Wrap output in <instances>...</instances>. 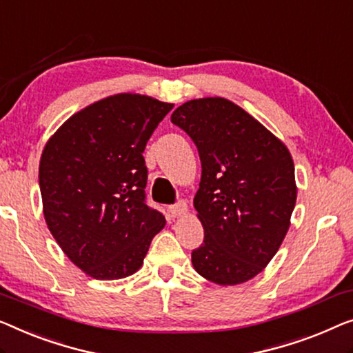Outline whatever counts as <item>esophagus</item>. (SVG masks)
<instances>
[{
    "label": "esophagus",
    "mask_w": 353,
    "mask_h": 353,
    "mask_svg": "<svg viewBox=\"0 0 353 353\" xmlns=\"http://www.w3.org/2000/svg\"><path fill=\"white\" fill-rule=\"evenodd\" d=\"M186 210H188L186 203L183 202V201H180V202L173 203V205L168 207V214H170L172 218H178V216H181V214L185 213Z\"/></svg>",
    "instance_id": "1"
}]
</instances>
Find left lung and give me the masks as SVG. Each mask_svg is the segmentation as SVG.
Masks as SVG:
<instances>
[{
	"mask_svg": "<svg viewBox=\"0 0 353 353\" xmlns=\"http://www.w3.org/2000/svg\"><path fill=\"white\" fill-rule=\"evenodd\" d=\"M172 122L196 145L202 164L194 207L203 243L192 265L218 285L253 279L282 245L296 203L294 164L287 146L226 99H199Z\"/></svg>",
	"mask_w": 353,
	"mask_h": 353,
	"instance_id": "left-lung-1",
	"label": "left lung"
}]
</instances>
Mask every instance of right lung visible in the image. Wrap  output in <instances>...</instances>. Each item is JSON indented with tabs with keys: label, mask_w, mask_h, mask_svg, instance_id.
I'll return each mask as SVG.
<instances>
[{
	"label": "right lung",
	"mask_w": 353,
	"mask_h": 353,
	"mask_svg": "<svg viewBox=\"0 0 353 353\" xmlns=\"http://www.w3.org/2000/svg\"><path fill=\"white\" fill-rule=\"evenodd\" d=\"M173 108L119 94L71 116L39 162L44 218L66 256L90 277L114 280L141 268L165 218L146 203L143 151Z\"/></svg>",
	"instance_id": "right-lung-1"
}]
</instances>
